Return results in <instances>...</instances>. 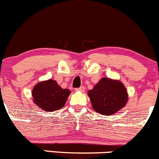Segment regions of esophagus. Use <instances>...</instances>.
I'll return each mask as SVG.
<instances>
[{"mask_svg": "<svg viewBox=\"0 0 159 159\" xmlns=\"http://www.w3.org/2000/svg\"><path fill=\"white\" fill-rule=\"evenodd\" d=\"M76 91H80V92H84L85 91V87L84 86H80V88H76V89H75Z\"/></svg>", "mask_w": 159, "mask_h": 159, "instance_id": "esophagus-1", "label": "esophagus"}]
</instances>
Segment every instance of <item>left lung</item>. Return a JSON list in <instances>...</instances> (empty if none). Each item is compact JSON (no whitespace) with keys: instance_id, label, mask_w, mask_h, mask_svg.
<instances>
[{"instance_id":"left-lung-1","label":"left lung","mask_w":159,"mask_h":159,"mask_svg":"<svg viewBox=\"0 0 159 159\" xmlns=\"http://www.w3.org/2000/svg\"><path fill=\"white\" fill-rule=\"evenodd\" d=\"M88 96L96 112L110 116L126 105L128 94L125 86L119 80L103 77L89 90Z\"/></svg>"}]
</instances>
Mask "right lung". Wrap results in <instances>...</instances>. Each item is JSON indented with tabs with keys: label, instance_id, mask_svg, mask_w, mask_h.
I'll return each mask as SVG.
<instances>
[{
	"label": "right lung",
	"instance_id": "add662e5",
	"mask_svg": "<svg viewBox=\"0 0 159 159\" xmlns=\"http://www.w3.org/2000/svg\"><path fill=\"white\" fill-rule=\"evenodd\" d=\"M33 102L42 110L48 112L58 111L65 105L70 89H62L57 82L48 80L37 83L32 89Z\"/></svg>",
	"mask_w": 159,
	"mask_h": 159
}]
</instances>
